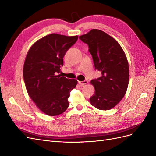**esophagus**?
<instances>
[{"mask_svg": "<svg viewBox=\"0 0 156 156\" xmlns=\"http://www.w3.org/2000/svg\"><path fill=\"white\" fill-rule=\"evenodd\" d=\"M87 83H88V81H87V80H84V81H79V83L81 84V86H84V84H87Z\"/></svg>", "mask_w": 156, "mask_h": 156, "instance_id": "obj_1", "label": "esophagus"}]
</instances>
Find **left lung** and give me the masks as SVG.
Segmentation results:
<instances>
[{
  "mask_svg": "<svg viewBox=\"0 0 156 156\" xmlns=\"http://www.w3.org/2000/svg\"><path fill=\"white\" fill-rule=\"evenodd\" d=\"M79 39L88 45L95 69L101 76L91 80L95 93L91 105L100 110H109L124 98L128 86L129 71L126 56L118 42L107 33L92 29Z\"/></svg>",
  "mask_w": 156,
  "mask_h": 156,
  "instance_id": "8db88e82",
  "label": "left lung"
}]
</instances>
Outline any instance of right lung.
I'll return each mask as SVG.
<instances>
[{"label": "right lung", "mask_w": 156, "mask_h": 156, "mask_svg": "<svg viewBox=\"0 0 156 156\" xmlns=\"http://www.w3.org/2000/svg\"><path fill=\"white\" fill-rule=\"evenodd\" d=\"M78 36L51 34L37 40L28 52L23 79L29 96L49 116L62 114L69 106L70 92L77 81L57 75L68 50Z\"/></svg>", "instance_id": "add662e5"}]
</instances>
